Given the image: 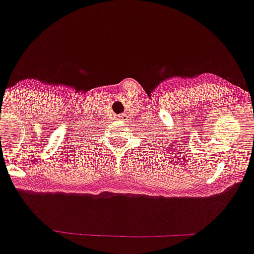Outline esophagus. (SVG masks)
Masks as SVG:
<instances>
[{"label":"esophagus","instance_id":"1","mask_svg":"<svg viewBox=\"0 0 254 254\" xmlns=\"http://www.w3.org/2000/svg\"><path fill=\"white\" fill-rule=\"evenodd\" d=\"M119 119L120 120H122V122H127V114H120L119 115Z\"/></svg>","mask_w":254,"mask_h":254}]
</instances>
